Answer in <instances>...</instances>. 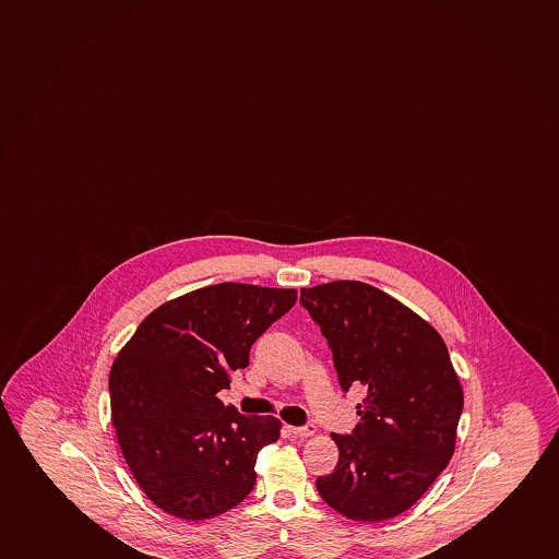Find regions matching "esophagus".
I'll list each match as a JSON object with an SVG mask.
<instances>
[{"label": "esophagus", "mask_w": 559, "mask_h": 559, "mask_svg": "<svg viewBox=\"0 0 559 559\" xmlns=\"http://www.w3.org/2000/svg\"><path fill=\"white\" fill-rule=\"evenodd\" d=\"M290 435L295 438H309L317 435V427L314 425H306V427H287Z\"/></svg>", "instance_id": "obj_1"}]
</instances>
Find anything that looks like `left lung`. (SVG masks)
Instances as JSON below:
<instances>
[{
	"label": "left lung",
	"instance_id": "left-lung-1",
	"mask_svg": "<svg viewBox=\"0 0 559 559\" xmlns=\"http://www.w3.org/2000/svg\"><path fill=\"white\" fill-rule=\"evenodd\" d=\"M300 302L332 348L341 388L367 390L353 435H332L340 461L317 490L350 520L405 513L455 451L464 393L442 335L369 283L314 285Z\"/></svg>",
	"mask_w": 559,
	"mask_h": 559
}]
</instances>
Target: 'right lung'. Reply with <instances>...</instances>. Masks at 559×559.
Wrapping results in <instances>:
<instances>
[{"instance_id": "obj_1", "label": "right lung", "mask_w": 559, "mask_h": 559, "mask_svg": "<svg viewBox=\"0 0 559 559\" xmlns=\"http://www.w3.org/2000/svg\"><path fill=\"white\" fill-rule=\"evenodd\" d=\"M296 289L218 283L167 300L143 319L109 371L111 424L148 500L182 520L214 519L250 495L255 462L282 421L245 416L218 392L245 369Z\"/></svg>"}]
</instances>
